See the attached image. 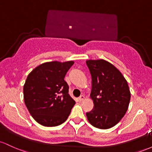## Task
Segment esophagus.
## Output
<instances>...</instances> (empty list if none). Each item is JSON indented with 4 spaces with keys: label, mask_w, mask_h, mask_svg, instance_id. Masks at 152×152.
I'll list each match as a JSON object with an SVG mask.
<instances>
[{
    "label": "esophagus",
    "mask_w": 152,
    "mask_h": 152,
    "mask_svg": "<svg viewBox=\"0 0 152 152\" xmlns=\"http://www.w3.org/2000/svg\"><path fill=\"white\" fill-rule=\"evenodd\" d=\"M84 99H85V96L83 95H81L79 97H78V99H79V101H81V102H82L83 100H84Z\"/></svg>",
    "instance_id": "34e87169"
}]
</instances>
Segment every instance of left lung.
<instances>
[{
    "label": "left lung",
    "instance_id": "left-lung-1",
    "mask_svg": "<svg viewBox=\"0 0 152 152\" xmlns=\"http://www.w3.org/2000/svg\"><path fill=\"white\" fill-rule=\"evenodd\" d=\"M91 75L90 96L94 107L86 113L92 126L107 129L117 124L128 109L131 93L126 80L111 63L104 59L88 60Z\"/></svg>",
    "mask_w": 152,
    "mask_h": 152
}]
</instances>
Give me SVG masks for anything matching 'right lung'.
I'll return each mask as SVG.
<instances>
[{
    "label": "right lung",
    "mask_w": 152,
    "mask_h": 152,
    "mask_svg": "<svg viewBox=\"0 0 152 152\" xmlns=\"http://www.w3.org/2000/svg\"><path fill=\"white\" fill-rule=\"evenodd\" d=\"M73 61L43 63L28 74L23 86L24 102L32 117L44 126L66 121L76 104L64 78Z\"/></svg>",
    "instance_id": "right-lung-1"
}]
</instances>
